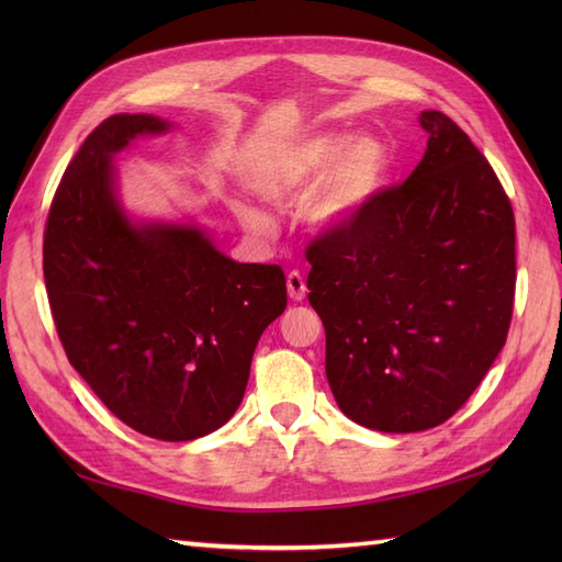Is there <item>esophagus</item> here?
I'll return each mask as SVG.
<instances>
[{
	"label": "esophagus",
	"instance_id": "34e87169",
	"mask_svg": "<svg viewBox=\"0 0 562 562\" xmlns=\"http://www.w3.org/2000/svg\"><path fill=\"white\" fill-rule=\"evenodd\" d=\"M288 292H290V300L294 302H302L306 296V280L300 270H292L288 274Z\"/></svg>",
	"mask_w": 562,
	"mask_h": 562
}]
</instances>
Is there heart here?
<instances>
[{
	"label": "heart",
	"mask_w": 562,
	"mask_h": 562,
	"mask_svg": "<svg viewBox=\"0 0 562 562\" xmlns=\"http://www.w3.org/2000/svg\"><path fill=\"white\" fill-rule=\"evenodd\" d=\"M389 169V147L376 137H362L350 145V135H318L258 166L250 183L268 200L296 202L326 178L308 200L304 217L316 232L338 234L379 195ZM238 214L256 229L266 226V217L254 207L241 205Z\"/></svg>",
	"instance_id": "b5f03b06"
}]
</instances>
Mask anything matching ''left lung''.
<instances>
[{
    "instance_id": "left-lung-1",
    "label": "left lung",
    "mask_w": 562,
    "mask_h": 562,
    "mask_svg": "<svg viewBox=\"0 0 562 562\" xmlns=\"http://www.w3.org/2000/svg\"><path fill=\"white\" fill-rule=\"evenodd\" d=\"M415 171L348 229L306 248L308 302L326 328L340 411L379 432L457 413L503 350L515 308V212L463 130L425 111Z\"/></svg>"
}]
</instances>
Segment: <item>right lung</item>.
Instances as JSON below:
<instances>
[{"label":"right lung","mask_w":562,"mask_h":562,"mask_svg":"<svg viewBox=\"0 0 562 562\" xmlns=\"http://www.w3.org/2000/svg\"><path fill=\"white\" fill-rule=\"evenodd\" d=\"M166 127L117 113L83 139L47 212L43 274L67 360L105 408L142 435L188 441L236 413L288 282L280 266L226 258L195 226L125 217L113 154Z\"/></svg>","instance_id":"1"}]
</instances>
